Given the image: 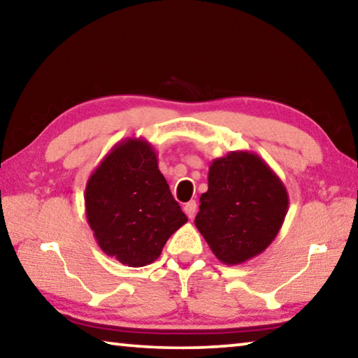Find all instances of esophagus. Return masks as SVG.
Instances as JSON below:
<instances>
[{"label":"esophagus","mask_w":358,"mask_h":358,"mask_svg":"<svg viewBox=\"0 0 358 358\" xmlns=\"http://www.w3.org/2000/svg\"><path fill=\"white\" fill-rule=\"evenodd\" d=\"M184 213L187 214V217L189 219H193L195 217V214H196V201H189L184 206Z\"/></svg>","instance_id":"obj_1"}]
</instances>
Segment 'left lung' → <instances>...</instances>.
I'll list each match as a JSON object with an SVG mask.
<instances>
[{
    "instance_id": "8db88e82",
    "label": "left lung",
    "mask_w": 358,
    "mask_h": 358,
    "mask_svg": "<svg viewBox=\"0 0 358 358\" xmlns=\"http://www.w3.org/2000/svg\"><path fill=\"white\" fill-rule=\"evenodd\" d=\"M200 203L195 225L213 254L225 265H241L278 236L289 193L262 157L234 150L210 163Z\"/></svg>"
}]
</instances>
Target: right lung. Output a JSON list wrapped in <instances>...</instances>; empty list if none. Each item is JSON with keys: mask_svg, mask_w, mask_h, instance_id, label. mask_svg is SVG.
Here are the masks:
<instances>
[{"mask_svg": "<svg viewBox=\"0 0 358 358\" xmlns=\"http://www.w3.org/2000/svg\"><path fill=\"white\" fill-rule=\"evenodd\" d=\"M85 215L104 254L139 268L160 257L169 236L187 222L149 141L117 143L87 180Z\"/></svg>", "mask_w": 358, "mask_h": 358, "instance_id": "right-lung-1", "label": "right lung"}]
</instances>
